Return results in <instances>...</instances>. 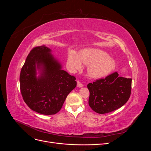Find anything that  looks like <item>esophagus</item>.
Wrapping results in <instances>:
<instances>
[{"label":"esophagus","instance_id":"34e87169","mask_svg":"<svg viewBox=\"0 0 151 151\" xmlns=\"http://www.w3.org/2000/svg\"><path fill=\"white\" fill-rule=\"evenodd\" d=\"M77 86L78 87V88H81V87L83 86V84H82L80 81H77Z\"/></svg>","mask_w":151,"mask_h":151}]
</instances>
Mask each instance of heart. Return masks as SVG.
Masks as SVG:
<instances>
[{"label": "heart", "instance_id": "b5f03b06", "mask_svg": "<svg viewBox=\"0 0 151 151\" xmlns=\"http://www.w3.org/2000/svg\"><path fill=\"white\" fill-rule=\"evenodd\" d=\"M82 63L89 65L88 72L94 78H103L109 75L115 69L116 61L109 57L106 52L99 49H85L79 53L71 50L68 53L67 63L71 68L80 70Z\"/></svg>", "mask_w": 151, "mask_h": 151}]
</instances>
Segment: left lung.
I'll use <instances>...</instances> for the list:
<instances>
[{
	"mask_svg": "<svg viewBox=\"0 0 151 151\" xmlns=\"http://www.w3.org/2000/svg\"><path fill=\"white\" fill-rule=\"evenodd\" d=\"M89 105L95 112L104 114L115 111L129 100L132 79L118 76L117 72L88 84Z\"/></svg>",
	"mask_w": 151,
	"mask_h": 151,
	"instance_id": "left-lung-1",
	"label": "left lung"
}]
</instances>
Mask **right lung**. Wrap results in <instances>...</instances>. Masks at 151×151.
<instances>
[{
    "label": "right lung",
    "mask_w": 151,
    "mask_h": 151,
    "mask_svg": "<svg viewBox=\"0 0 151 151\" xmlns=\"http://www.w3.org/2000/svg\"><path fill=\"white\" fill-rule=\"evenodd\" d=\"M40 76L36 77V69ZM76 77L62 69V65L45 45L31 50L20 74V89L24 102L45 115L56 114L77 85Z\"/></svg>",
    "instance_id": "1"
}]
</instances>
